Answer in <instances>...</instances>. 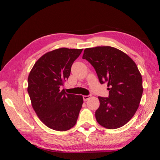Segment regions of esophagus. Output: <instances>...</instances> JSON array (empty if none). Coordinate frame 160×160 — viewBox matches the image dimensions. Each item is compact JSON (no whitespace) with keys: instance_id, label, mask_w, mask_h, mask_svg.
Here are the masks:
<instances>
[{"instance_id":"1","label":"esophagus","mask_w":160,"mask_h":160,"mask_svg":"<svg viewBox=\"0 0 160 160\" xmlns=\"http://www.w3.org/2000/svg\"><path fill=\"white\" fill-rule=\"evenodd\" d=\"M91 98V95H83V98L84 101H88Z\"/></svg>"}]
</instances>
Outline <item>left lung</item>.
Listing matches in <instances>:
<instances>
[{
  "mask_svg": "<svg viewBox=\"0 0 160 160\" xmlns=\"http://www.w3.org/2000/svg\"><path fill=\"white\" fill-rule=\"evenodd\" d=\"M83 59L93 65L100 83H108L109 98L98 97L97 122L107 129L123 126L136 112L143 93L142 77L135 62L109 46L87 48Z\"/></svg>",
  "mask_w": 160,
  "mask_h": 160,
  "instance_id": "1",
  "label": "left lung"
}]
</instances>
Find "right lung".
Segmentation results:
<instances>
[{"instance_id":"add662e5","label":"right lung","mask_w":160,"mask_h":160,"mask_svg":"<svg viewBox=\"0 0 160 160\" xmlns=\"http://www.w3.org/2000/svg\"><path fill=\"white\" fill-rule=\"evenodd\" d=\"M83 49L59 48L38 59L28 77L27 91L32 107L46 126L69 130L77 123L83 96L60 89L69 78L71 66Z\"/></svg>"}]
</instances>
